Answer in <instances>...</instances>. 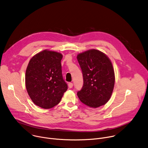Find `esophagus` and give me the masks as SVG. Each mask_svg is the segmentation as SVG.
<instances>
[{
	"label": "esophagus",
	"instance_id": "esophagus-1",
	"mask_svg": "<svg viewBox=\"0 0 148 148\" xmlns=\"http://www.w3.org/2000/svg\"><path fill=\"white\" fill-rule=\"evenodd\" d=\"M68 87H69V88H72V87H73V83H71V82H69V83H68Z\"/></svg>",
	"mask_w": 148,
	"mask_h": 148
}]
</instances>
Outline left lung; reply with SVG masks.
Here are the masks:
<instances>
[{
    "mask_svg": "<svg viewBox=\"0 0 148 148\" xmlns=\"http://www.w3.org/2000/svg\"><path fill=\"white\" fill-rule=\"evenodd\" d=\"M83 85L77 95L82 103L97 108L110 99L115 83L114 71L110 59L102 52L90 49L78 54Z\"/></svg>",
    "mask_w": 148,
    "mask_h": 148,
    "instance_id": "left-lung-1",
    "label": "left lung"
}]
</instances>
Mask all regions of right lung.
Listing matches in <instances>:
<instances>
[{
  "instance_id": "1",
  "label": "right lung",
  "mask_w": 148,
  "mask_h": 148,
  "mask_svg": "<svg viewBox=\"0 0 148 148\" xmlns=\"http://www.w3.org/2000/svg\"><path fill=\"white\" fill-rule=\"evenodd\" d=\"M62 55L55 51H42L29 61L25 72V86L33 103L45 109L60 102L68 84L63 79Z\"/></svg>"
}]
</instances>
